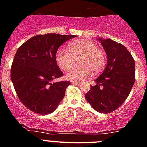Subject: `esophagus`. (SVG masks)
I'll list each match as a JSON object with an SVG mask.
<instances>
[{
  "instance_id": "34e87169",
  "label": "esophagus",
  "mask_w": 147,
  "mask_h": 147,
  "mask_svg": "<svg viewBox=\"0 0 147 147\" xmlns=\"http://www.w3.org/2000/svg\"><path fill=\"white\" fill-rule=\"evenodd\" d=\"M71 84H74V85H80V82L79 81H74V80H71Z\"/></svg>"
}]
</instances>
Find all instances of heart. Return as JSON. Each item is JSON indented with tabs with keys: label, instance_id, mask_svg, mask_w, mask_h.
<instances>
[{
	"label": "heart",
	"instance_id": "obj_1",
	"mask_svg": "<svg viewBox=\"0 0 147 147\" xmlns=\"http://www.w3.org/2000/svg\"><path fill=\"white\" fill-rule=\"evenodd\" d=\"M78 58L79 65L73 67L66 74V78L81 81L92 74H98L105 67L107 55L105 50L88 40H73L67 44V50L59 48L55 54L56 62L63 71L69 70Z\"/></svg>",
	"mask_w": 147,
	"mask_h": 147
}]
</instances>
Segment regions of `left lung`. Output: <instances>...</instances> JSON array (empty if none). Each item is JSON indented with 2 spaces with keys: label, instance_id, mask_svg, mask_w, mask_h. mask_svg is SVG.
<instances>
[{
  "label": "left lung",
  "instance_id": "obj_1",
  "mask_svg": "<svg viewBox=\"0 0 147 147\" xmlns=\"http://www.w3.org/2000/svg\"><path fill=\"white\" fill-rule=\"evenodd\" d=\"M107 56V65L90 87L85 98L98 112L110 113L125 102L136 81L132 56L122 44L110 39H98Z\"/></svg>",
  "mask_w": 147,
  "mask_h": 147
}]
</instances>
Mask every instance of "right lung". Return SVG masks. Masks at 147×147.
Returning <instances> with one entry per match:
<instances>
[{
    "label": "right lung",
    "instance_id": "1",
    "mask_svg": "<svg viewBox=\"0 0 147 147\" xmlns=\"http://www.w3.org/2000/svg\"><path fill=\"white\" fill-rule=\"evenodd\" d=\"M75 35L38 34L18 48L11 66V80L18 98L28 110L47 115L65 96L70 81L52 82L63 76L55 59L62 43Z\"/></svg>",
    "mask_w": 147,
    "mask_h": 147
}]
</instances>
